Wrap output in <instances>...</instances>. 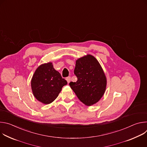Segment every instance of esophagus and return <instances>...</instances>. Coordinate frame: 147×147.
Returning a JSON list of instances; mask_svg holds the SVG:
<instances>
[{
    "instance_id": "esophagus-1",
    "label": "esophagus",
    "mask_w": 147,
    "mask_h": 147,
    "mask_svg": "<svg viewBox=\"0 0 147 147\" xmlns=\"http://www.w3.org/2000/svg\"><path fill=\"white\" fill-rule=\"evenodd\" d=\"M66 80H67V82L69 83V82H70V81H71V77H67L66 78Z\"/></svg>"
}]
</instances>
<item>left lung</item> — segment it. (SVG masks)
Returning a JSON list of instances; mask_svg holds the SVG:
<instances>
[{"mask_svg": "<svg viewBox=\"0 0 147 147\" xmlns=\"http://www.w3.org/2000/svg\"><path fill=\"white\" fill-rule=\"evenodd\" d=\"M74 73L77 81L69 85L80 100L87 106L98 102L105 91L107 78L95 57L88 55L77 60Z\"/></svg>", "mask_w": 147, "mask_h": 147, "instance_id": "1", "label": "left lung"}]
</instances>
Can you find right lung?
<instances>
[{"label": "right lung", "instance_id": "right-lung-1", "mask_svg": "<svg viewBox=\"0 0 147 147\" xmlns=\"http://www.w3.org/2000/svg\"><path fill=\"white\" fill-rule=\"evenodd\" d=\"M67 82L56 71L52 63L39 66L31 80L33 94L37 100L45 104L52 103Z\"/></svg>", "mask_w": 147, "mask_h": 147}]
</instances>
